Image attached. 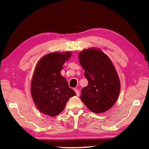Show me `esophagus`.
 Here are the masks:
<instances>
[{"mask_svg": "<svg viewBox=\"0 0 149 149\" xmlns=\"http://www.w3.org/2000/svg\"><path fill=\"white\" fill-rule=\"evenodd\" d=\"M74 91H75V93H76V95H77V96H79V95H80V92H79V91L78 90V89L74 88Z\"/></svg>", "mask_w": 149, "mask_h": 149, "instance_id": "obj_1", "label": "esophagus"}]
</instances>
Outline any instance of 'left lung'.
Returning a JSON list of instances; mask_svg holds the SVG:
<instances>
[{"mask_svg": "<svg viewBox=\"0 0 149 149\" xmlns=\"http://www.w3.org/2000/svg\"><path fill=\"white\" fill-rule=\"evenodd\" d=\"M78 57L88 82L82 88L80 99L92 112H105L119 95L120 82L116 69L109 57L99 49L84 50Z\"/></svg>", "mask_w": 149, "mask_h": 149, "instance_id": "obj_1", "label": "left lung"}]
</instances>
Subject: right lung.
<instances>
[{
	"label": "right lung",
	"mask_w": 149,
	"mask_h": 149,
	"mask_svg": "<svg viewBox=\"0 0 149 149\" xmlns=\"http://www.w3.org/2000/svg\"><path fill=\"white\" fill-rule=\"evenodd\" d=\"M71 55L70 52L47 54L38 62L33 72L31 86L33 102L41 112L49 116H57L70 97L76 95L61 74Z\"/></svg>",
	"instance_id": "obj_1"
}]
</instances>
